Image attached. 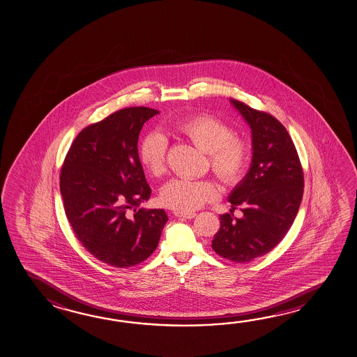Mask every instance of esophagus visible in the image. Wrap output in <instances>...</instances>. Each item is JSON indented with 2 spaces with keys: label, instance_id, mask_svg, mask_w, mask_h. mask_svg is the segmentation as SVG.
<instances>
[{
  "label": "esophagus",
  "instance_id": "1",
  "mask_svg": "<svg viewBox=\"0 0 357 357\" xmlns=\"http://www.w3.org/2000/svg\"><path fill=\"white\" fill-rule=\"evenodd\" d=\"M174 214H176V217L185 219H192L197 215L194 212H176Z\"/></svg>",
  "mask_w": 357,
  "mask_h": 357
}]
</instances>
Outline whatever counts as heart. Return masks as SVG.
<instances>
[{
	"label": "heart",
	"instance_id": "b5f03b06",
	"mask_svg": "<svg viewBox=\"0 0 357 357\" xmlns=\"http://www.w3.org/2000/svg\"><path fill=\"white\" fill-rule=\"evenodd\" d=\"M176 132L209 155L213 172L225 184H233L243 174L248 149L245 142L234 137L229 126L212 116H197L181 121ZM167 143L159 134L145 137L139 148L140 162L154 176L165 173ZM218 185L211 179L179 178L168 181L160 190L164 206L178 212H192L218 195Z\"/></svg>",
	"mask_w": 357,
	"mask_h": 357
}]
</instances>
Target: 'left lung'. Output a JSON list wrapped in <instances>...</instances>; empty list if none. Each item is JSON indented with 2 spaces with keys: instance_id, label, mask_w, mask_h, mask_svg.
<instances>
[{
  "instance_id": "left-lung-1",
  "label": "left lung",
  "mask_w": 357,
  "mask_h": 357,
  "mask_svg": "<svg viewBox=\"0 0 357 357\" xmlns=\"http://www.w3.org/2000/svg\"><path fill=\"white\" fill-rule=\"evenodd\" d=\"M250 126L252 162L233 188L229 213L220 214L212 248L231 262H250L273 250L286 236L300 209L303 172L286 128L272 115L229 99ZM239 206L243 217H234Z\"/></svg>"
}]
</instances>
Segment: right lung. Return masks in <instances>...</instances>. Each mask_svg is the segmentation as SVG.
<instances>
[{"label": "right lung", "mask_w": 357, "mask_h": 357, "mask_svg": "<svg viewBox=\"0 0 357 357\" xmlns=\"http://www.w3.org/2000/svg\"><path fill=\"white\" fill-rule=\"evenodd\" d=\"M155 109H121L82 129L70 146L60 174L63 208L76 237L101 262L126 268L155 250L163 209H138L151 198L138 139Z\"/></svg>", "instance_id": "add662e5"}]
</instances>
